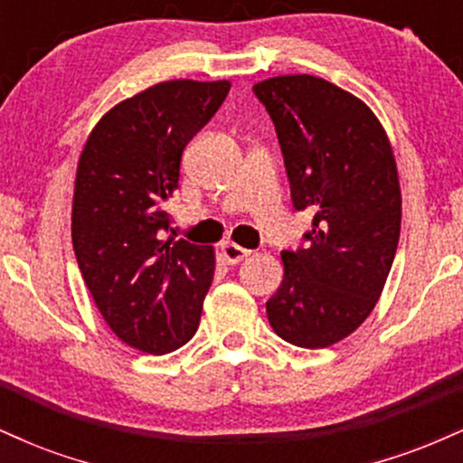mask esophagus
<instances>
[{
	"instance_id": "obj_1",
	"label": "esophagus",
	"mask_w": 463,
	"mask_h": 463,
	"mask_svg": "<svg viewBox=\"0 0 463 463\" xmlns=\"http://www.w3.org/2000/svg\"><path fill=\"white\" fill-rule=\"evenodd\" d=\"M220 250H222V257H224V261L228 265H237V263H241L246 257H250V250L237 246V243H232V241L222 243Z\"/></svg>"
}]
</instances>
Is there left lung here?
<instances>
[{"label": "left lung", "mask_w": 463, "mask_h": 463, "mask_svg": "<svg viewBox=\"0 0 463 463\" xmlns=\"http://www.w3.org/2000/svg\"><path fill=\"white\" fill-rule=\"evenodd\" d=\"M276 126L291 202L311 209L309 246L283 252V283L268 300L274 333L326 348L354 333L381 298L401 237L394 150L357 95L296 73L252 87Z\"/></svg>", "instance_id": "left-lung-1"}]
</instances>
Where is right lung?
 Instances as JSON below:
<instances>
[{
	"instance_id": "obj_1",
	"label": "right lung",
	"mask_w": 463,
	"mask_h": 463,
	"mask_svg": "<svg viewBox=\"0 0 463 463\" xmlns=\"http://www.w3.org/2000/svg\"><path fill=\"white\" fill-rule=\"evenodd\" d=\"M228 80H167L121 99L84 143L71 241L106 324L128 346L172 353L198 331L215 250L165 239L184 146L217 113Z\"/></svg>"
}]
</instances>
